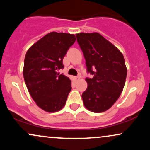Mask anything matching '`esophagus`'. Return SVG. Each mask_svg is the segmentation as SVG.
<instances>
[{
  "label": "esophagus",
  "mask_w": 150,
  "mask_h": 150,
  "mask_svg": "<svg viewBox=\"0 0 150 150\" xmlns=\"http://www.w3.org/2000/svg\"><path fill=\"white\" fill-rule=\"evenodd\" d=\"M80 78V75H77V76L75 77V80H78V79Z\"/></svg>",
  "instance_id": "34e87169"
}]
</instances>
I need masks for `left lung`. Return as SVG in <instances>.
Returning <instances> with one entry per match:
<instances>
[{
    "instance_id": "left-lung-1",
    "label": "left lung",
    "mask_w": 150,
    "mask_h": 150,
    "mask_svg": "<svg viewBox=\"0 0 150 150\" xmlns=\"http://www.w3.org/2000/svg\"><path fill=\"white\" fill-rule=\"evenodd\" d=\"M86 61L87 88L82 93L85 106L94 113L111 108L120 97L127 75L123 54L99 33L76 34Z\"/></svg>"
}]
</instances>
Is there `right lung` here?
I'll use <instances>...</instances> for the list:
<instances>
[{
  "label": "right lung",
  "mask_w": 150,
  "mask_h": 150,
  "mask_svg": "<svg viewBox=\"0 0 150 150\" xmlns=\"http://www.w3.org/2000/svg\"><path fill=\"white\" fill-rule=\"evenodd\" d=\"M75 36L51 32L31 46L26 53L23 75L32 99L47 112L65 106L71 80L58 71L63 69V57L75 42Z\"/></svg>",
  "instance_id": "obj_1"
}]
</instances>
